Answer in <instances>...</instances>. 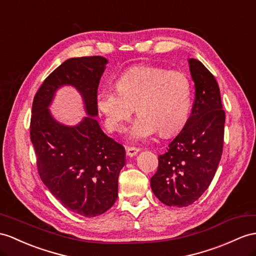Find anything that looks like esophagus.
Listing matches in <instances>:
<instances>
[{
  "label": "esophagus",
  "instance_id": "1",
  "mask_svg": "<svg viewBox=\"0 0 256 256\" xmlns=\"http://www.w3.org/2000/svg\"><path fill=\"white\" fill-rule=\"evenodd\" d=\"M140 151L139 148H134V146H128L126 148V153L128 156L132 158V156H136V154H138V152Z\"/></svg>",
  "mask_w": 256,
  "mask_h": 256
}]
</instances>
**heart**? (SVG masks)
Instances as JSON below:
<instances>
[{
    "label": "heart",
    "mask_w": 256,
    "mask_h": 256,
    "mask_svg": "<svg viewBox=\"0 0 256 256\" xmlns=\"http://www.w3.org/2000/svg\"><path fill=\"white\" fill-rule=\"evenodd\" d=\"M115 86L100 89L96 98V108L110 132H122L134 108L139 116L129 132L132 140H146L156 132L172 136L188 120L192 86L182 72L136 66L120 74Z\"/></svg>",
    "instance_id": "obj_1"
}]
</instances>
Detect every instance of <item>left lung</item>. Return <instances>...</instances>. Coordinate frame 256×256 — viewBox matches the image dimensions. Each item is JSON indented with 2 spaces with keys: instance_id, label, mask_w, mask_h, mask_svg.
I'll return each mask as SVG.
<instances>
[{
  "instance_id": "obj_1",
  "label": "left lung",
  "mask_w": 256,
  "mask_h": 256,
  "mask_svg": "<svg viewBox=\"0 0 256 256\" xmlns=\"http://www.w3.org/2000/svg\"><path fill=\"white\" fill-rule=\"evenodd\" d=\"M194 81L191 115L167 152L158 156L152 191L168 206H188L208 188L224 146L225 110L215 77L200 60H189Z\"/></svg>"
}]
</instances>
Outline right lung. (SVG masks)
<instances>
[{
    "label": "right lung",
    "mask_w": 256,
    "mask_h": 256,
    "mask_svg": "<svg viewBox=\"0 0 256 256\" xmlns=\"http://www.w3.org/2000/svg\"><path fill=\"white\" fill-rule=\"evenodd\" d=\"M106 63L103 56L65 60L36 91L30 120L41 180L64 208L84 217L101 215L113 206L124 165V146L105 134L93 117L98 115L96 98ZM64 84L80 92L90 115L74 128L56 122L47 108Z\"/></svg>",
    "instance_id": "add662e5"
}]
</instances>
